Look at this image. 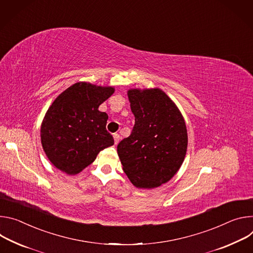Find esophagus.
Here are the masks:
<instances>
[{
	"instance_id": "34e87169",
	"label": "esophagus",
	"mask_w": 253,
	"mask_h": 253,
	"mask_svg": "<svg viewBox=\"0 0 253 253\" xmlns=\"http://www.w3.org/2000/svg\"><path fill=\"white\" fill-rule=\"evenodd\" d=\"M114 138H115V144L118 145L119 142H120V139H121L120 134H119V133H115V134H114Z\"/></svg>"
}]
</instances>
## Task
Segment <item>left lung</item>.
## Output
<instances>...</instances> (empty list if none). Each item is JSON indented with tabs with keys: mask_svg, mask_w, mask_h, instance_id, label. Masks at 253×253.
I'll use <instances>...</instances> for the list:
<instances>
[{
	"mask_svg": "<svg viewBox=\"0 0 253 253\" xmlns=\"http://www.w3.org/2000/svg\"><path fill=\"white\" fill-rule=\"evenodd\" d=\"M134 126L118 145L123 170L137 188L151 189L171 180L182 166L188 146L184 119L163 90L127 92Z\"/></svg>",
	"mask_w": 253,
	"mask_h": 253,
	"instance_id": "8db88e82",
	"label": "left lung"
}]
</instances>
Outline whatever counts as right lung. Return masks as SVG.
<instances>
[{
	"mask_svg": "<svg viewBox=\"0 0 253 253\" xmlns=\"http://www.w3.org/2000/svg\"><path fill=\"white\" fill-rule=\"evenodd\" d=\"M115 92L77 82L48 108L41 126V143L49 161L62 172L74 175L89 166L98 153L115 144L106 130L108 116L99 105Z\"/></svg>",
	"mask_w": 253,
	"mask_h": 253,
	"instance_id": "right-lung-1",
	"label": "right lung"
}]
</instances>
